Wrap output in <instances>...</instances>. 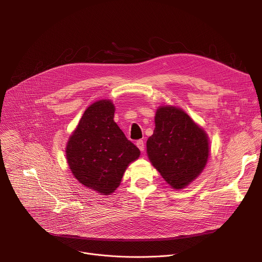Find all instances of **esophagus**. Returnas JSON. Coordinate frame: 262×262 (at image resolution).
I'll use <instances>...</instances> for the list:
<instances>
[{
	"label": "esophagus",
	"instance_id": "esophagus-1",
	"mask_svg": "<svg viewBox=\"0 0 262 262\" xmlns=\"http://www.w3.org/2000/svg\"><path fill=\"white\" fill-rule=\"evenodd\" d=\"M137 147L140 149L141 151H144L145 150V144H144V141L143 140H138L137 143H136Z\"/></svg>",
	"mask_w": 262,
	"mask_h": 262
}]
</instances>
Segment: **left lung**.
Wrapping results in <instances>:
<instances>
[{
	"label": "left lung",
	"instance_id": "1",
	"mask_svg": "<svg viewBox=\"0 0 262 262\" xmlns=\"http://www.w3.org/2000/svg\"><path fill=\"white\" fill-rule=\"evenodd\" d=\"M154 135L147 140V155L163 178L182 189L204 169L208 139L188 114L175 106H162L156 114Z\"/></svg>",
	"mask_w": 262,
	"mask_h": 262
}]
</instances>
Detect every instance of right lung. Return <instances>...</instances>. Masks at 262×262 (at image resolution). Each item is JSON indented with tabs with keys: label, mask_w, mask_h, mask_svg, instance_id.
Segmentation results:
<instances>
[{
	"label": "right lung",
	"mask_w": 262,
	"mask_h": 262,
	"mask_svg": "<svg viewBox=\"0 0 262 262\" xmlns=\"http://www.w3.org/2000/svg\"><path fill=\"white\" fill-rule=\"evenodd\" d=\"M114 113L111 100L91 104L66 146L67 162L74 177L103 195L118 188L128 164L140 156L139 148L114 121Z\"/></svg>",
	"instance_id": "obj_1"
}]
</instances>
